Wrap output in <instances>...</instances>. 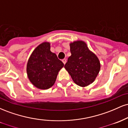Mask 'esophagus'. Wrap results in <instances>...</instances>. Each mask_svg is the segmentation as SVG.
I'll list each match as a JSON object with an SVG mask.
<instances>
[{
	"label": "esophagus",
	"instance_id": "esophagus-1",
	"mask_svg": "<svg viewBox=\"0 0 128 128\" xmlns=\"http://www.w3.org/2000/svg\"><path fill=\"white\" fill-rule=\"evenodd\" d=\"M62 62L64 63V64H65L66 63V59H63V60H62Z\"/></svg>",
	"mask_w": 128,
	"mask_h": 128
}]
</instances>
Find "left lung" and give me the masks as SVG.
I'll use <instances>...</instances> for the list:
<instances>
[{"label": "left lung", "instance_id": "1", "mask_svg": "<svg viewBox=\"0 0 128 128\" xmlns=\"http://www.w3.org/2000/svg\"><path fill=\"white\" fill-rule=\"evenodd\" d=\"M71 56L64 68L78 86L85 87L96 79L100 69L98 56L88 48L86 42L78 40L70 43Z\"/></svg>", "mask_w": 128, "mask_h": 128}]
</instances>
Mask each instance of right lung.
I'll return each instance as SVG.
<instances>
[{"label": "right lung", "instance_id": "right-lung-1", "mask_svg": "<svg viewBox=\"0 0 128 128\" xmlns=\"http://www.w3.org/2000/svg\"><path fill=\"white\" fill-rule=\"evenodd\" d=\"M64 64L50 51V44L43 42L34 50L26 67L29 80L39 89L46 90L55 84Z\"/></svg>", "mask_w": 128, "mask_h": 128}]
</instances>
